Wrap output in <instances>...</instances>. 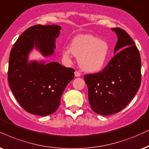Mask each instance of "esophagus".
Masks as SVG:
<instances>
[{
	"mask_svg": "<svg viewBox=\"0 0 149 149\" xmlns=\"http://www.w3.org/2000/svg\"><path fill=\"white\" fill-rule=\"evenodd\" d=\"M74 74H75V76H76V77H79V76H81V73L79 72V71H75Z\"/></svg>",
	"mask_w": 149,
	"mask_h": 149,
	"instance_id": "esophagus-1",
	"label": "esophagus"
}]
</instances>
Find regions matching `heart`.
<instances>
[{"mask_svg": "<svg viewBox=\"0 0 149 149\" xmlns=\"http://www.w3.org/2000/svg\"><path fill=\"white\" fill-rule=\"evenodd\" d=\"M64 60L68 63L72 58H78L79 65L84 71L95 72L102 68L109 54V46L104 40L90 34L78 35L73 39L70 47L62 52Z\"/></svg>", "mask_w": 149, "mask_h": 149, "instance_id": "1", "label": "heart"}]
</instances>
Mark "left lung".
<instances>
[{
	"instance_id": "8db88e82",
	"label": "left lung",
	"mask_w": 149,
	"mask_h": 149,
	"mask_svg": "<svg viewBox=\"0 0 149 149\" xmlns=\"http://www.w3.org/2000/svg\"><path fill=\"white\" fill-rule=\"evenodd\" d=\"M118 36L114 53L118 52L100 72L84 75L92 110L109 116L127 107L141 84V58L134 41L127 32L113 28Z\"/></svg>"
}]
</instances>
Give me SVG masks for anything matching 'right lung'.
Here are the masks:
<instances>
[{
    "label": "right lung",
    "instance_id": "1",
    "mask_svg": "<svg viewBox=\"0 0 149 149\" xmlns=\"http://www.w3.org/2000/svg\"><path fill=\"white\" fill-rule=\"evenodd\" d=\"M61 27L36 24L20 36L9 55L8 82L14 97L24 110L45 116L56 111L66 86L75 70L52 62L28 63V54L36 48L44 56L54 54Z\"/></svg>",
    "mask_w": 149,
    "mask_h": 149
}]
</instances>
